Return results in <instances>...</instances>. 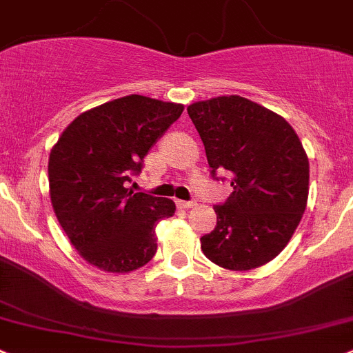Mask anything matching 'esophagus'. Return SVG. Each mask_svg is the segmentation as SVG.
I'll list each match as a JSON object with an SVG mask.
<instances>
[{"label":"esophagus","mask_w":353,"mask_h":353,"mask_svg":"<svg viewBox=\"0 0 353 353\" xmlns=\"http://www.w3.org/2000/svg\"><path fill=\"white\" fill-rule=\"evenodd\" d=\"M176 205L180 207V209H194V207H197V202H194V201H190V202L176 201Z\"/></svg>","instance_id":"34e87169"}]
</instances>
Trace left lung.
<instances>
[{
	"label": "left lung",
	"instance_id": "left-lung-1",
	"mask_svg": "<svg viewBox=\"0 0 353 353\" xmlns=\"http://www.w3.org/2000/svg\"><path fill=\"white\" fill-rule=\"evenodd\" d=\"M210 173L230 172L232 192L214 207L217 224L202 236L203 255L228 270L274 260L299 226L310 194V161L284 117L238 95L187 108Z\"/></svg>",
	"mask_w": 353,
	"mask_h": 353
}]
</instances>
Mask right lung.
Instances as JSON below:
<instances>
[{"instance_id":"right-lung-1","label":"right lung","mask_w":353,"mask_h":353,"mask_svg":"<svg viewBox=\"0 0 353 353\" xmlns=\"http://www.w3.org/2000/svg\"><path fill=\"white\" fill-rule=\"evenodd\" d=\"M181 112V103L122 97L83 112L54 144L52 209L71 245L100 270L127 274L154 256V228L175 214V202L125 185Z\"/></svg>"}]
</instances>
